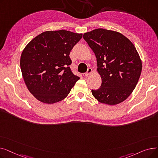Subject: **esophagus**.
<instances>
[{"mask_svg": "<svg viewBox=\"0 0 158 158\" xmlns=\"http://www.w3.org/2000/svg\"><path fill=\"white\" fill-rule=\"evenodd\" d=\"M92 69H91V68H88L87 72H86V73H83V76H88V75L92 73Z\"/></svg>", "mask_w": 158, "mask_h": 158, "instance_id": "34e87169", "label": "esophagus"}]
</instances>
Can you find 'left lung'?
Listing matches in <instances>:
<instances>
[{
	"mask_svg": "<svg viewBox=\"0 0 158 158\" xmlns=\"http://www.w3.org/2000/svg\"><path fill=\"white\" fill-rule=\"evenodd\" d=\"M83 38L95 54L102 79L92 95L108 105L124 101L135 89L142 69L135 45L121 33L101 28L85 33Z\"/></svg>",
	"mask_w": 158,
	"mask_h": 158,
	"instance_id": "1",
	"label": "left lung"
}]
</instances>
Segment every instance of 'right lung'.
<instances>
[{"label":"right lung","instance_id":"add662e5","mask_svg":"<svg viewBox=\"0 0 158 158\" xmlns=\"http://www.w3.org/2000/svg\"><path fill=\"white\" fill-rule=\"evenodd\" d=\"M82 34L60 30L45 31L33 38L20 57L22 76L27 89L38 101L60 102L80 79L70 68V52Z\"/></svg>","mask_w":158,"mask_h":158}]
</instances>
